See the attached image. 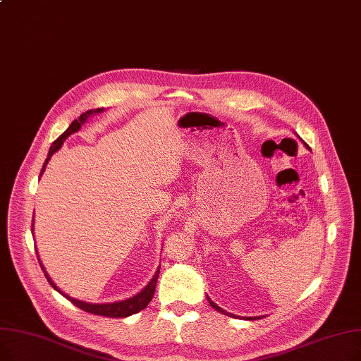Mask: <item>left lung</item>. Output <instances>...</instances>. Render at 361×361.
Returning <instances> with one entry per match:
<instances>
[{
    "mask_svg": "<svg viewBox=\"0 0 361 361\" xmlns=\"http://www.w3.org/2000/svg\"><path fill=\"white\" fill-rule=\"evenodd\" d=\"M207 298H208V302L211 304V307H212V308H215L218 312H223V314H226V316H228V317H234V319H238V316H236V314H231V312H227V311H226V310H223L221 307H218V305H216V304H215V302L211 300L209 296H207ZM250 319H252V317H249V320H250ZM257 319H261V317H254V320H257Z\"/></svg>",
    "mask_w": 361,
    "mask_h": 361,
    "instance_id": "obj_1",
    "label": "left lung"
}]
</instances>
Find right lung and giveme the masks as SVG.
<instances>
[{"label":"right lung","instance_id":"add662e5","mask_svg":"<svg viewBox=\"0 0 361 361\" xmlns=\"http://www.w3.org/2000/svg\"><path fill=\"white\" fill-rule=\"evenodd\" d=\"M99 112H103V107L96 109V111H94V109H90V111H87V112L82 114L80 118L75 119V121L69 125V128H68L63 134H61L57 140H54L51 147H50L49 156H47V159H45V162H44V165H42L41 176H42V172H44V169H45L47 162L50 161L53 153L57 152V150L61 147V145H63L65 140H66L71 134H73V133H76L78 130H80L81 125L87 121L88 116H91L92 114H99ZM39 264H41V262H39ZM41 269H42V271H44V274H45V277H47V280H49V283H50L59 293H61L65 298H68V300H69L73 305H76L78 308H81V310H84V311H87V312H91V314L103 316V317H112V319L128 317V316H131V314H135V312H138V311L145 310V308L147 307V304L152 301V298H153V295H154V289H156V281H158V277H159V270H158V271H156V274L153 276V279L149 281V285H147L142 292L137 293V295L133 296V298H130V300H125V301H121V302H112V304H88V302L78 301V300H75V298H71L69 295H65L63 292H61V290L53 283L51 279L49 277V274L45 273V270H44V267H42V264H41Z\"/></svg>","mask_w":361,"mask_h":361}]
</instances>
